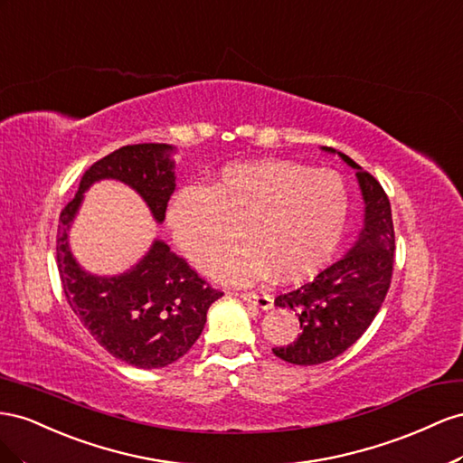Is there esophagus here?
<instances>
[{
    "label": "esophagus",
    "instance_id": "esophagus-1",
    "mask_svg": "<svg viewBox=\"0 0 463 463\" xmlns=\"http://www.w3.org/2000/svg\"><path fill=\"white\" fill-rule=\"evenodd\" d=\"M241 298L246 300V302H252V305L260 307L261 310L273 308V298H271V295L263 293V290H256V293H241Z\"/></svg>",
    "mask_w": 463,
    "mask_h": 463
}]
</instances>
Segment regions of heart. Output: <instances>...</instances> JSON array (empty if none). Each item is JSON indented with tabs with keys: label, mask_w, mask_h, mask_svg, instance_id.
Instances as JSON below:
<instances>
[{
	"label": "heart",
	"mask_w": 463,
	"mask_h": 463,
	"mask_svg": "<svg viewBox=\"0 0 463 463\" xmlns=\"http://www.w3.org/2000/svg\"><path fill=\"white\" fill-rule=\"evenodd\" d=\"M349 194L334 170L287 161L224 166L207 188L180 192L168 229L180 252L207 269L239 241L248 246L224 260L219 277L252 283L271 269L281 281L318 273L345 231Z\"/></svg>",
	"instance_id": "obj_1"
}]
</instances>
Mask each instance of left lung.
I'll use <instances>...</instances> for the list:
<instances>
[{
    "label": "left lung",
    "mask_w": 463,
    "mask_h": 463,
    "mask_svg": "<svg viewBox=\"0 0 463 463\" xmlns=\"http://www.w3.org/2000/svg\"><path fill=\"white\" fill-rule=\"evenodd\" d=\"M327 153H337L324 147ZM356 170L364 200V222L349 252L320 271L310 283L279 295L275 305L295 310L302 332L275 356L290 364H322L335 359L373 324L392 283L393 221L390 200L380 182L347 155L337 153Z\"/></svg>",
    "instance_id": "left-lung-1"
}]
</instances>
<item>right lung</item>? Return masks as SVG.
Here are the masks:
<instances>
[{"instance_id":"obj_1","label":"right lung","mask_w":463,"mask_h":463,"mask_svg":"<svg viewBox=\"0 0 463 463\" xmlns=\"http://www.w3.org/2000/svg\"><path fill=\"white\" fill-rule=\"evenodd\" d=\"M173 151L166 143H139L100 158L83 175L58 224V271L71 310L99 345L137 368H163L186 354L203 332L209 307L222 293L163 241H155L149 252L120 275H92L71 254L70 229L83 194L99 180L128 184L143 197L153 219L163 222L176 188Z\"/></svg>"}]
</instances>
